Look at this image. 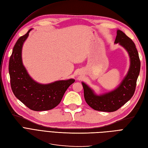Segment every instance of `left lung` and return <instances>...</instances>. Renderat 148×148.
<instances>
[{"label":"left lung","instance_id":"8db88e82","mask_svg":"<svg viewBox=\"0 0 148 148\" xmlns=\"http://www.w3.org/2000/svg\"><path fill=\"white\" fill-rule=\"evenodd\" d=\"M115 44L119 43L128 53L130 64L128 72L119 86L112 91L97 95L84 82V97L91 108L102 112H114L131 99L135 91L136 81L140 71V60L135 44L123 31L117 29Z\"/></svg>","mask_w":148,"mask_h":148}]
</instances>
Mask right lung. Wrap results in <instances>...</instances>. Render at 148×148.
Segmentation results:
<instances>
[{"label": "right lung", "mask_w": 148, "mask_h": 148, "mask_svg": "<svg viewBox=\"0 0 148 148\" xmlns=\"http://www.w3.org/2000/svg\"><path fill=\"white\" fill-rule=\"evenodd\" d=\"M31 30L18 39L13 47L8 66L11 88L15 97L29 109L34 111L51 110L59 105L67 88L75 80L70 78L41 84L30 77L23 65L21 53Z\"/></svg>", "instance_id": "1"}]
</instances>
